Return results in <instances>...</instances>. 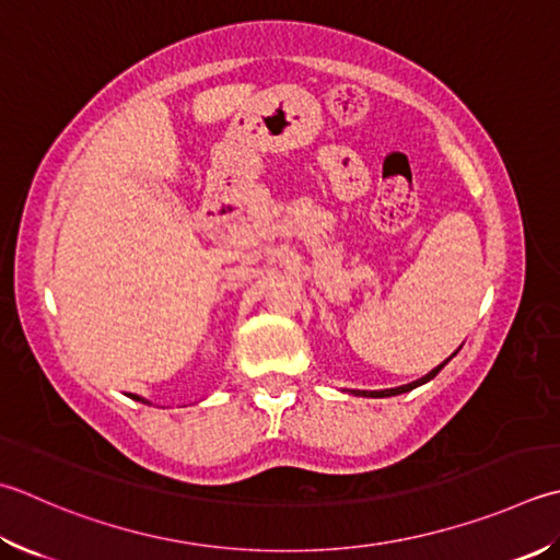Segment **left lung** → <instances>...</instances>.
Segmentation results:
<instances>
[{"label":"left lung","mask_w":560,"mask_h":560,"mask_svg":"<svg viewBox=\"0 0 560 560\" xmlns=\"http://www.w3.org/2000/svg\"><path fill=\"white\" fill-rule=\"evenodd\" d=\"M456 354V352H454ZM452 354V357H454ZM452 357H448V359H452ZM446 359V361H448ZM446 361H444V364H446ZM444 364H440V366H436V369H432L430 371V374H427V376H422V378H418V381H412V383H408V386H400V388H388V390H354L357 393V396H369V398H388V396H398V393H408V390H412V388H418V386H422V383H427V381H432L436 374H440V371L444 369Z\"/></svg>","instance_id":"1"}]
</instances>
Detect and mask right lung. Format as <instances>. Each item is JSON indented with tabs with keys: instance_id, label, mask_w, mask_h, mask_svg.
Masks as SVG:
<instances>
[{
	"instance_id": "right-lung-1",
	"label": "right lung",
	"mask_w": 560,
	"mask_h": 560,
	"mask_svg": "<svg viewBox=\"0 0 560 560\" xmlns=\"http://www.w3.org/2000/svg\"><path fill=\"white\" fill-rule=\"evenodd\" d=\"M130 398H133V400H140V402H148L145 398H138V396H130ZM148 405H150V402H148Z\"/></svg>"
}]
</instances>
